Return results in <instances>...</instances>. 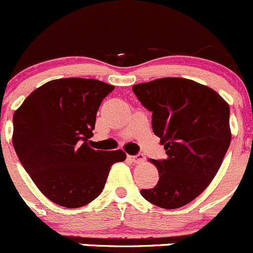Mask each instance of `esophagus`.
<instances>
[{"label": "esophagus", "instance_id": "esophagus-1", "mask_svg": "<svg viewBox=\"0 0 253 253\" xmlns=\"http://www.w3.org/2000/svg\"><path fill=\"white\" fill-rule=\"evenodd\" d=\"M128 159L129 161L134 162V163H142V162L146 159V157H144L142 153H138L136 154V156H128Z\"/></svg>", "mask_w": 253, "mask_h": 253}]
</instances>
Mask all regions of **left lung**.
<instances>
[{"mask_svg":"<svg viewBox=\"0 0 253 253\" xmlns=\"http://www.w3.org/2000/svg\"><path fill=\"white\" fill-rule=\"evenodd\" d=\"M132 90L152 112V128L167 154L152 161L159 180L141 194L157 207L178 209L216 175L231 142L230 107L216 91L183 78H162Z\"/></svg>","mask_w":253,"mask_h":253,"instance_id":"left-lung-1","label":"left lung"}]
</instances>
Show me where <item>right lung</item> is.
<instances>
[{
	"label": "right lung",
	"instance_id": "right-lung-1",
	"mask_svg": "<svg viewBox=\"0 0 253 253\" xmlns=\"http://www.w3.org/2000/svg\"><path fill=\"white\" fill-rule=\"evenodd\" d=\"M115 89L95 79L51 80L13 115L14 151L37 188L55 204L80 208L101 194L110 167L124 151L90 147L96 114Z\"/></svg>",
	"mask_w": 253,
	"mask_h": 253
}]
</instances>
